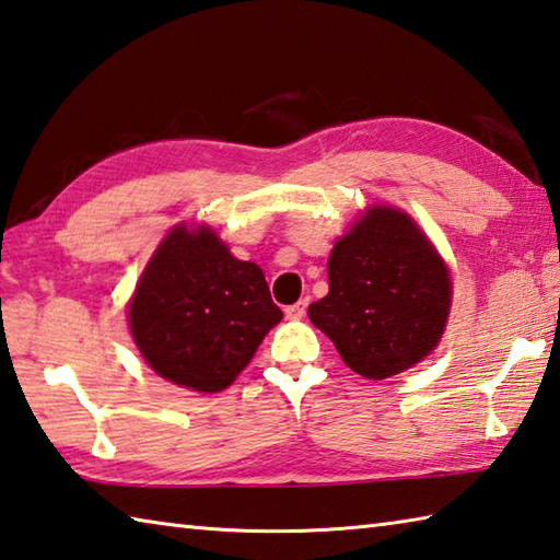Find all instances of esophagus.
I'll use <instances>...</instances> for the list:
<instances>
[{"label": "esophagus", "instance_id": "esophagus-1", "mask_svg": "<svg viewBox=\"0 0 560 560\" xmlns=\"http://www.w3.org/2000/svg\"><path fill=\"white\" fill-rule=\"evenodd\" d=\"M308 299H301L299 303H293V305H289L287 308V317L289 320H301V317L305 315V311H308Z\"/></svg>", "mask_w": 560, "mask_h": 560}]
</instances>
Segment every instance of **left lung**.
<instances>
[{"label":"left lung","instance_id":"8db88e82","mask_svg":"<svg viewBox=\"0 0 560 560\" xmlns=\"http://www.w3.org/2000/svg\"><path fill=\"white\" fill-rule=\"evenodd\" d=\"M327 279L330 291L311 303L308 317L359 376H396L440 345L452 279L408 213L371 206L335 243Z\"/></svg>","mask_w":560,"mask_h":560}]
</instances>
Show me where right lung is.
Listing matches in <instances>:
<instances>
[{
	"instance_id": "right-lung-1",
	"label": "right lung",
	"mask_w": 560,
	"mask_h": 560,
	"mask_svg": "<svg viewBox=\"0 0 560 560\" xmlns=\"http://www.w3.org/2000/svg\"><path fill=\"white\" fill-rule=\"evenodd\" d=\"M281 317L265 271L230 255L208 225L170 230L128 303L150 369L199 393L225 390Z\"/></svg>"
}]
</instances>
